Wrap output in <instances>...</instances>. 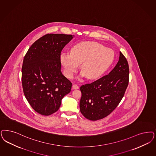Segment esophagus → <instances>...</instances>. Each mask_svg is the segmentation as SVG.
I'll use <instances>...</instances> for the list:
<instances>
[{
    "label": "esophagus",
    "mask_w": 156,
    "mask_h": 156,
    "mask_svg": "<svg viewBox=\"0 0 156 156\" xmlns=\"http://www.w3.org/2000/svg\"><path fill=\"white\" fill-rule=\"evenodd\" d=\"M73 89H79V86H78L77 85H76V84H74L73 85Z\"/></svg>",
    "instance_id": "1"
}]
</instances>
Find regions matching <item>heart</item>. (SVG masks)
<instances>
[{
    "label": "heart",
    "mask_w": 156,
    "mask_h": 156,
    "mask_svg": "<svg viewBox=\"0 0 156 156\" xmlns=\"http://www.w3.org/2000/svg\"><path fill=\"white\" fill-rule=\"evenodd\" d=\"M115 54L112 49L94 41H83L74 45L70 54L62 53L60 60L66 76L71 78L80 65L82 75L95 80L103 75L113 63Z\"/></svg>",
    "instance_id": "obj_1"
}]
</instances>
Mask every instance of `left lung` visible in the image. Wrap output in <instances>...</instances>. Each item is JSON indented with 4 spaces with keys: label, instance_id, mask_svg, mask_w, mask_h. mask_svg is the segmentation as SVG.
Instances as JSON below:
<instances>
[{
    "label": "left lung",
    "instance_id": "left-lung-1",
    "mask_svg": "<svg viewBox=\"0 0 156 156\" xmlns=\"http://www.w3.org/2000/svg\"><path fill=\"white\" fill-rule=\"evenodd\" d=\"M129 67L120 52L118 63L108 75L80 87L81 112L90 120L104 118L118 105L129 84Z\"/></svg>",
    "mask_w": 156,
    "mask_h": 156
}]
</instances>
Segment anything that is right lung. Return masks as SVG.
Wrapping results in <instances>:
<instances>
[{
  "label": "right lung",
  "instance_id": "obj_1",
  "mask_svg": "<svg viewBox=\"0 0 156 156\" xmlns=\"http://www.w3.org/2000/svg\"><path fill=\"white\" fill-rule=\"evenodd\" d=\"M74 36L47 34L33 44L22 67L23 90L33 109L42 115L56 112L62 100L70 93L72 83L62 74V50Z\"/></svg>",
  "mask_w": 156,
  "mask_h": 156
}]
</instances>
